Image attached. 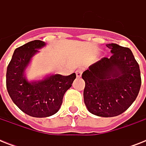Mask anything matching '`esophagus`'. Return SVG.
Returning a JSON list of instances; mask_svg holds the SVG:
<instances>
[{"label": "esophagus", "instance_id": "34e87169", "mask_svg": "<svg viewBox=\"0 0 146 146\" xmlns=\"http://www.w3.org/2000/svg\"><path fill=\"white\" fill-rule=\"evenodd\" d=\"M82 70L81 69H79L77 70L76 71V77L77 78H80L81 77V76H82Z\"/></svg>", "mask_w": 146, "mask_h": 146}]
</instances>
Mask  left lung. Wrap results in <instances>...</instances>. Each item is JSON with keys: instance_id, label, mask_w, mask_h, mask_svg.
Masks as SVG:
<instances>
[{"instance_id": "8db88e82", "label": "left lung", "mask_w": 146, "mask_h": 146, "mask_svg": "<svg viewBox=\"0 0 146 146\" xmlns=\"http://www.w3.org/2000/svg\"><path fill=\"white\" fill-rule=\"evenodd\" d=\"M113 54L84 71L83 96L90 113L104 117L120 115L129 108L139 92V66L131 50L117 44H108Z\"/></svg>"}]
</instances>
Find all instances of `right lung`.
<instances>
[{"label": "right lung", "instance_id": "add662e5", "mask_svg": "<svg viewBox=\"0 0 146 146\" xmlns=\"http://www.w3.org/2000/svg\"><path fill=\"white\" fill-rule=\"evenodd\" d=\"M44 45V42L34 40L16 48L7 69L9 96L23 112L34 117H46L57 113L64 94L76 77L75 73L69 76L55 74L37 82H28L24 71L38 49Z\"/></svg>", "mask_w": 146, "mask_h": 146}]
</instances>
